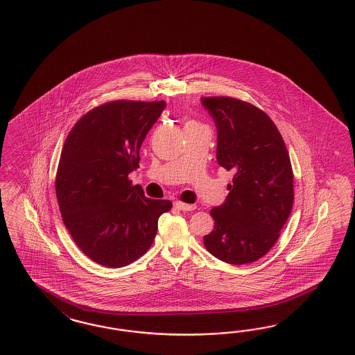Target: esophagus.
Segmentation results:
<instances>
[{
    "label": "esophagus",
    "instance_id": "34e87169",
    "mask_svg": "<svg viewBox=\"0 0 355 355\" xmlns=\"http://www.w3.org/2000/svg\"><path fill=\"white\" fill-rule=\"evenodd\" d=\"M174 207L178 209V210H182V211H191V210H195V209H196L195 205L184 204V202H181V201H175V202H174Z\"/></svg>",
    "mask_w": 355,
    "mask_h": 355
}]
</instances>
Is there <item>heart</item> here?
I'll return each instance as SVG.
<instances>
[{
	"mask_svg": "<svg viewBox=\"0 0 355 355\" xmlns=\"http://www.w3.org/2000/svg\"><path fill=\"white\" fill-rule=\"evenodd\" d=\"M189 123H195V121H189ZM189 123H187V124H189Z\"/></svg>",
	"mask_w": 355,
	"mask_h": 355,
	"instance_id": "heart-1",
	"label": "heart"
}]
</instances>
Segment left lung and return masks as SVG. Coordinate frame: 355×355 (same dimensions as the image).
Returning a JSON list of instances; mask_svg holds the SVG:
<instances>
[{
  "label": "left lung",
  "instance_id": "left-lung-1",
  "mask_svg": "<svg viewBox=\"0 0 355 355\" xmlns=\"http://www.w3.org/2000/svg\"><path fill=\"white\" fill-rule=\"evenodd\" d=\"M216 127V162L234 173L228 196L211 209L207 250L230 264H248L276 243L294 204L293 168L275 123L232 97H201Z\"/></svg>",
  "mask_w": 355,
  "mask_h": 355
}]
</instances>
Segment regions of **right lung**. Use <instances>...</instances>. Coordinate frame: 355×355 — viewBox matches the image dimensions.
I'll list each match as a JSON object with an SVG mask.
<instances>
[{
	"label": "right lung",
	"mask_w": 355,
	"mask_h": 355,
	"mask_svg": "<svg viewBox=\"0 0 355 355\" xmlns=\"http://www.w3.org/2000/svg\"><path fill=\"white\" fill-rule=\"evenodd\" d=\"M164 101H112L82 116L70 130L56 174L62 222L89 259L119 268L146 252L169 200L148 199L132 186L139 148Z\"/></svg>",
	"instance_id": "1"
}]
</instances>
